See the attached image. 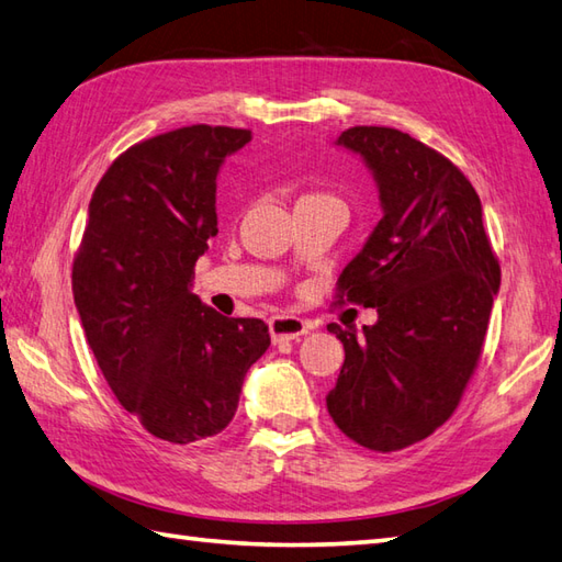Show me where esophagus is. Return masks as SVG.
<instances>
[{"instance_id":"esophagus-1","label":"esophagus","mask_w":562,"mask_h":562,"mask_svg":"<svg viewBox=\"0 0 562 562\" xmlns=\"http://www.w3.org/2000/svg\"><path fill=\"white\" fill-rule=\"evenodd\" d=\"M268 328H270L272 342H284V340H296L300 336H304L312 326H308L300 316H272L268 321Z\"/></svg>"}]
</instances>
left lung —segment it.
<instances>
[{
    "label": "left lung",
    "mask_w": 562,
    "mask_h": 562,
    "mask_svg": "<svg viewBox=\"0 0 562 562\" xmlns=\"http://www.w3.org/2000/svg\"><path fill=\"white\" fill-rule=\"evenodd\" d=\"M338 145L374 171L384 217L336 284V304L376 308L362 336L330 324L345 348L328 413L360 447L398 451L445 425L479 367L499 290V260L479 193L457 164L384 125Z\"/></svg>",
    "instance_id": "8db88e82"
}]
</instances>
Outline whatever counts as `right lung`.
<instances>
[{
  "mask_svg": "<svg viewBox=\"0 0 562 562\" xmlns=\"http://www.w3.org/2000/svg\"><path fill=\"white\" fill-rule=\"evenodd\" d=\"M250 130L188 125L127 147L103 173L71 262L89 348L115 398L171 445L220 435L244 376L270 348L260 318H229L190 292L217 236V171Z\"/></svg>",
  "mask_w": 562,
  "mask_h": 562,
  "instance_id": "obj_1",
  "label": "right lung"
}]
</instances>
